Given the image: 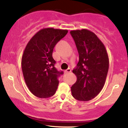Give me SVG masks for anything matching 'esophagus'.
Wrapping results in <instances>:
<instances>
[{
  "label": "esophagus",
  "mask_w": 128,
  "mask_h": 128,
  "mask_svg": "<svg viewBox=\"0 0 128 128\" xmlns=\"http://www.w3.org/2000/svg\"><path fill=\"white\" fill-rule=\"evenodd\" d=\"M70 72H71V69H69H69H67V70H65V73H66V74L70 73Z\"/></svg>",
  "instance_id": "1"
}]
</instances>
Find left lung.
I'll return each mask as SVG.
<instances>
[{"mask_svg": "<svg viewBox=\"0 0 128 128\" xmlns=\"http://www.w3.org/2000/svg\"><path fill=\"white\" fill-rule=\"evenodd\" d=\"M79 60L72 72L77 81L71 87L72 96L80 101H89L101 92L109 68V59L104 43L86 29L70 31Z\"/></svg>", "mask_w": 128, "mask_h": 128, "instance_id": "left-lung-1", "label": "left lung"}]
</instances>
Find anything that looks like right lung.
Here are the masks:
<instances>
[{
  "label": "right lung",
  "mask_w": 128,
  "mask_h": 128,
  "mask_svg": "<svg viewBox=\"0 0 128 128\" xmlns=\"http://www.w3.org/2000/svg\"><path fill=\"white\" fill-rule=\"evenodd\" d=\"M67 30H40L26 46L22 58L24 79L30 91L39 98H49L58 88V78L63 74L54 67L52 58L55 45L68 33Z\"/></svg>",
  "instance_id": "add662e5"
}]
</instances>
